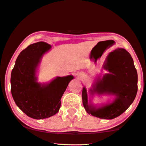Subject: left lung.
Wrapping results in <instances>:
<instances>
[{
    "label": "left lung",
    "mask_w": 146,
    "mask_h": 146,
    "mask_svg": "<svg viewBox=\"0 0 146 146\" xmlns=\"http://www.w3.org/2000/svg\"><path fill=\"white\" fill-rule=\"evenodd\" d=\"M103 68L108 71L98 77L89 89L90 98L99 96L114 97L112 101L95 105L88 101L87 90L82 92V103L86 112L101 119H112L125 111L135 100L138 91V75L133 58L125 49L117 48L106 56Z\"/></svg>",
    "instance_id": "obj_1"
}]
</instances>
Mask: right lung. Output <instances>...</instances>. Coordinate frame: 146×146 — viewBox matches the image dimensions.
<instances>
[{"instance_id":"obj_1","label":"right lung","mask_w":146,"mask_h":146,"mask_svg":"<svg viewBox=\"0 0 146 146\" xmlns=\"http://www.w3.org/2000/svg\"><path fill=\"white\" fill-rule=\"evenodd\" d=\"M52 46L40 41L22 50L11 73V92L18 107L32 118L41 119L58 112L61 98L73 75L56 77L47 83L38 81L39 66Z\"/></svg>"}]
</instances>
